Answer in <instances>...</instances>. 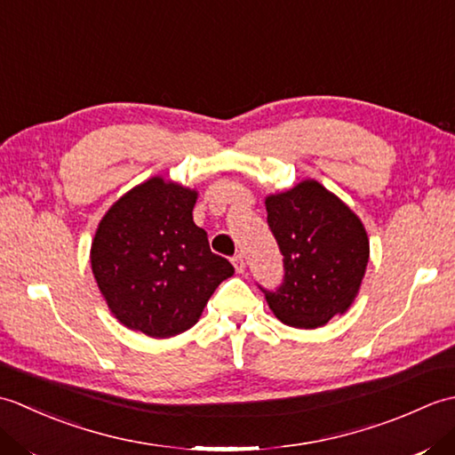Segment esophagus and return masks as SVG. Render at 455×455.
Wrapping results in <instances>:
<instances>
[{"label": "esophagus", "mask_w": 455, "mask_h": 455, "mask_svg": "<svg viewBox=\"0 0 455 455\" xmlns=\"http://www.w3.org/2000/svg\"><path fill=\"white\" fill-rule=\"evenodd\" d=\"M233 266H235V269H236V274H243L244 269H246L244 256H243V254H236V256L233 258Z\"/></svg>", "instance_id": "obj_1"}]
</instances>
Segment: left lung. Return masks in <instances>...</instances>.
<instances>
[{"instance_id": "obj_1", "label": "left lung", "mask_w": 455, "mask_h": 455, "mask_svg": "<svg viewBox=\"0 0 455 455\" xmlns=\"http://www.w3.org/2000/svg\"><path fill=\"white\" fill-rule=\"evenodd\" d=\"M266 211L285 267L283 285L264 291L272 313L293 328H318L344 315L370 262L362 219L316 180L267 196Z\"/></svg>"}]
</instances>
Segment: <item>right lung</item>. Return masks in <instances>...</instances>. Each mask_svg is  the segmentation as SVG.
<instances>
[{
	"instance_id": "add662e5",
	"label": "right lung",
	"mask_w": 455,
	"mask_h": 455,
	"mask_svg": "<svg viewBox=\"0 0 455 455\" xmlns=\"http://www.w3.org/2000/svg\"><path fill=\"white\" fill-rule=\"evenodd\" d=\"M196 201V189L154 176L121 196L100 220L92 272L113 316L134 332H186L219 283L235 274L193 222Z\"/></svg>"
}]
</instances>
